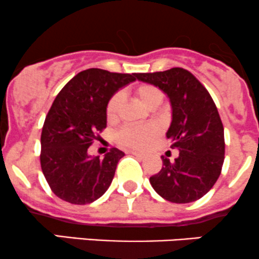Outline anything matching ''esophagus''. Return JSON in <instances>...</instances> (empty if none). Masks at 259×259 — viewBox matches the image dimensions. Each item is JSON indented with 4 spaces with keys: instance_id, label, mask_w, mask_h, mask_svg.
Instances as JSON below:
<instances>
[{
    "instance_id": "34e87169",
    "label": "esophagus",
    "mask_w": 259,
    "mask_h": 259,
    "mask_svg": "<svg viewBox=\"0 0 259 259\" xmlns=\"http://www.w3.org/2000/svg\"><path fill=\"white\" fill-rule=\"evenodd\" d=\"M131 154H133V155L138 156V158H143V156H144V154H143V153L136 152V150H132V152H131Z\"/></svg>"
}]
</instances>
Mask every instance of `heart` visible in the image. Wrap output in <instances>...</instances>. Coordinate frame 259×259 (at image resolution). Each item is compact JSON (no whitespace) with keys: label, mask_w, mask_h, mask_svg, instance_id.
Wrapping results in <instances>:
<instances>
[{"label":"heart","mask_w":259,"mask_h":259,"mask_svg":"<svg viewBox=\"0 0 259 259\" xmlns=\"http://www.w3.org/2000/svg\"><path fill=\"white\" fill-rule=\"evenodd\" d=\"M135 97L144 104L148 109H155L162 103L164 94L158 87L153 84H141L133 91ZM123 105V97L121 93H116L109 100L106 106V117L109 121H116L120 116ZM158 136V128L152 124L145 126H127L116 133V142L124 148L144 149Z\"/></svg>","instance_id":"1"}]
</instances>
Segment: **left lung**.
<instances>
[{
	"label": "left lung",
	"mask_w": 259,
	"mask_h": 259,
	"mask_svg": "<svg viewBox=\"0 0 259 259\" xmlns=\"http://www.w3.org/2000/svg\"><path fill=\"white\" fill-rule=\"evenodd\" d=\"M142 82L161 89L170 99L172 121L166 132L175 161L162 159V167L149 179L155 192L172 203H190L209 192L222 172L224 127L213 99L187 69L136 73Z\"/></svg>",
	"instance_id": "8db88e82"
}]
</instances>
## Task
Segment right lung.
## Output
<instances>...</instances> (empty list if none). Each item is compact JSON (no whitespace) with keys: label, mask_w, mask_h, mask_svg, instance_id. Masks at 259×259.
<instances>
[{"label":"right lung","mask_w":259,"mask_h":259,"mask_svg":"<svg viewBox=\"0 0 259 259\" xmlns=\"http://www.w3.org/2000/svg\"><path fill=\"white\" fill-rule=\"evenodd\" d=\"M136 73L89 68L62 88L46 115L41 132L40 164L51 191L72 204L100 198L114 179L123 152L112 148L104 159L92 158L88 148L106 127V106Z\"/></svg>","instance_id":"1"}]
</instances>
